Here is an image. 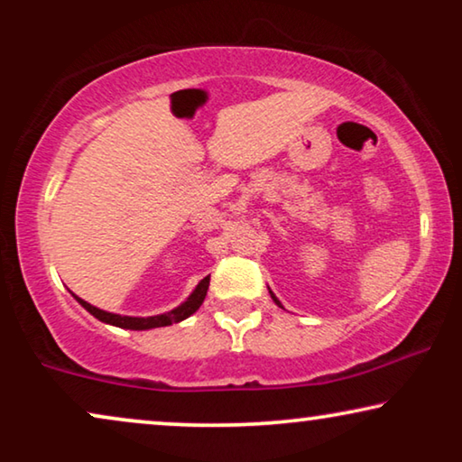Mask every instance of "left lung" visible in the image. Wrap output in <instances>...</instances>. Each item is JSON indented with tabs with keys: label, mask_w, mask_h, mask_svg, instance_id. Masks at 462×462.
<instances>
[{
	"label": "left lung",
	"mask_w": 462,
	"mask_h": 462,
	"mask_svg": "<svg viewBox=\"0 0 462 462\" xmlns=\"http://www.w3.org/2000/svg\"><path fill=\"white\" fill-rule=\"evenodd\" d=\"M269 294H271V299H273V300H275V305H277V307H282V302H280V300H277V296H275L273 292H271V290H269Z\"/></svg>",
	"instance_id": "1"
}]
</instances>
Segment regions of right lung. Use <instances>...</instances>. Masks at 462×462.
Returning a JSON list of instances; mask_svg holds the SVG:
<instances>
[{
    "mask_svg": "<svg viewBox=\"0 0 462 462\" xmlns=\"http://www.w3.org/2000/svg\"><path fill=\"white\" fill-rule=\"evenodd\" d=\"M208 286H210V275L204 277V280H201L198 286H195L193 292L187 296V300L180 302L179 307H174L172 311L160 313V315H151V318H132V315H119V313L103 311V309L90 305V302L79 299V296H75L73 292L71 294H73V299L78 300L88 313L94 315V318H97L98 321H103V324L124 328V330H151V328H163V326L179 324V321L187 319L189 315H193L201 307V302H204L206 294H208Z\"/></svg>",
    "mask_w": 462,
    "mask_h": 462,
    "instance_id": "add662e5",
    "label": "right lung"
}]
</instances>
